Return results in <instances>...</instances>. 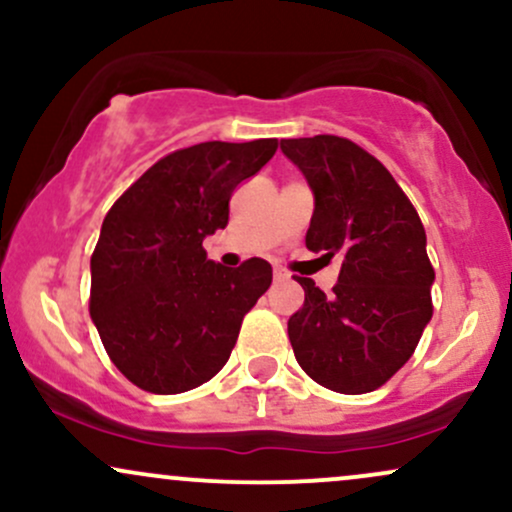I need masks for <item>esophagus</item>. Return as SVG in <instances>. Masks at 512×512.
I'll use <instances>...</instances> for the list:
<instances>
[{
  "label": "esophagus",
  "instance_id": "34e87169",
  "mask_svg": "<svg viewBox=\"0 0 512 512\" xmlns=\"http://www.w3.org/2000/svg\"><path fill=\"white\" fill-rule=\"evenodd\" d=\"M286 279H289V274H286L281 267H274V281H286Z\"/></svg>",
  "mask_w": 512,
  "mask_h": 512
}]
</instances>
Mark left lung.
I'll list each match as a JSON object with an SVG mask.
<instances>
[{
	"label": "left lung",
	"mask_w": 512,
	"mask_h": 512,
	"mask_svg": "<svg viewBox=\"0 0 512 512\" xmlns=\"http://www.w3.org/2000/svg\"><path fill=\"white\" fill-rule=\"evenodd\" d=\"M315 209L305 248L342 257L330 296L296 276L305 303L289 317L296 361L315 383L363 395L387 383L431 322L436 281L416 209L378 158L332 134L281 139Z\"/></svg>",
	"instance_id": "obj_1"
}]
</instances>
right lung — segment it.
I'll list each match as a JSON object with an SVG mask.
<instances>
[{"label":"right lung","mask_w":512,"mask_h":512,"mask_svg":"<svg viewBox=\"0 0 512 512\" xmlns=\"http://www.w3.org/2000/svg\"><path fill=\"white\" fill-rule=\"evenodd\" d=\"M276 139L204 142L154 163L113 204L91 257V320L117 370L154 395L214 378L240 322L272 284V264L207 260L233 190L260 173Z\"/></svg>","instance_id":"obj_1"}]
</instances>
